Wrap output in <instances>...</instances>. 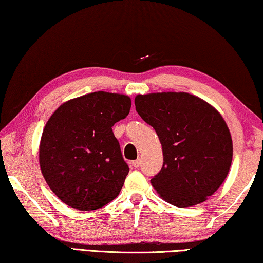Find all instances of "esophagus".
<instances>
[{
  "label": "esophagus",
  "mask_w": 263,
  "mask_h": 263,
  "mask_svg": "<svg viewBox=\"0 0 263 263\" xmlns=\"http://www.w3.org/2000/svg\"><path fill=\"white\" fill-rule=\"evenodd\" d=\"M132 166L136 167V169H137V167H139V166H140V159L133 160V162H132Z\"/></svg>",
  "instance_id": "34e87169"
}]
</instances>
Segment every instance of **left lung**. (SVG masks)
Instances as JSON below:
<instances>
[{"label": "left lung", "instance_id": "8db88e82", "mask_svg": "<svg viewBox=\"0 0 263 263\" xmlns=\"http://www.w3.org/2000/svg\"><path fill=\"white\" fill-rule=\"evenodd\" d=\"M136 111L151 125L164 163L151 179L163 199L186 208L204 202L228 175L233 140L222 116L201 98L185 92L138 94Z\"/></svg>", "mask_w": 263, "mask_h": 263}]
</instances>
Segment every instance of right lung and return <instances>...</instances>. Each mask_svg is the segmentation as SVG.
I'll list each match as a JSON object with an SVG mask.
<instances>
[{"label":"right lung","instance_id":"obj_1","mask_svg":"<svg viewBox=\"0 0 263 263\" xmlns=\"http://www.w3.org/2000/svg\"><path fill=\"white\" fill-rule=\"evenodd\" d=\"M130 108L127 96L100 91L66 101L47 121L40 167L65 204L96 210L119 195L130 169L112 126L126 118Z\"/></svg>","mask_w":263,"mask_h":263}]
</instances>
